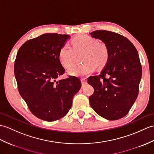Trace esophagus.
<instances>
[{
  "instance_id": "obj_1",
  "label": "esophagus",
  "mask_w": 154,
  "mask_h": 154,
  "mask_svg": "<svg viewBox=\"0 0 154 154\" xmlns=\"http://www.w3.org/2000/svg\"><path fill=\"white\" fill-rule=\"evenodd\" d=\"M81 83H82V85L84 86L85 85L87 84V79L86 78H81Z\"/></svg>"
}]
</instances>
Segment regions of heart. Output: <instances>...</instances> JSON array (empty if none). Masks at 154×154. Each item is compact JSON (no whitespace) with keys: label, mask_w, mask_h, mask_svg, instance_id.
Instances as JSON below:
<instances>
[{"label":"heart","mask_w":154,"mask_h":154,"mask_svg":"<svg viewBox=\"0 0 154 154\" xmlns=\"http://www.w3.org/2000/svg\"><path fill=\"white\" fill-rule=\"evenodd\" d=\"M72 48L67 44L61 47L58 58L61 64L66 68L72 64L75 54L83 52L80 65H75L69 68L68 73L75 76H83L91 73L96 69L104 67L109 58V48L106 44L98 42L94 38L87 35H81L74 38L71 41Z\"/></svg>","instance_id":"obj_1"}]
</instances>
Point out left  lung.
Segmentation results:
<instances>
[{"label": "left lung", "mask_w": 154, "mask_h": 154, "mask_svg": "<svg viewBox=\"0 0 154 154\" xmlns=\"http://www.w3.org/2000/svg\"><path fill=\"white\" fill-rule=\"evenodd\" d=\"M108 46L109 58L100 74L91 76L88 83L94 88L89 97L96 113L108 120L125 116L138 94L142 66L137 50L123 35L106 30L91 33Z\"/></svg>", "instance_id": "obj_1"}]
</instances>
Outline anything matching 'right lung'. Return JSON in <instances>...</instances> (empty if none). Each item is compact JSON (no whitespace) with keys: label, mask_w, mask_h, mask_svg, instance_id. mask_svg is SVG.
<instances>
[{"label":"right lung","mask_w":154,"mask_h":154,"mask_svg":"<svg viewBox=\"0 0 154 154\" xmlns=\"http://www.w3.org/2000/svg\"><path fill=\"white\" fill-rule=\"evenodd\" d=\"M70 37L68 35L46 33L27 41L20 48L14 63V74L21 97L35 116L54 121L68 113L81 87L79 79L65 73L58 54Z\"/></svg>","instance_id":"obj_1"}]
</instances>
